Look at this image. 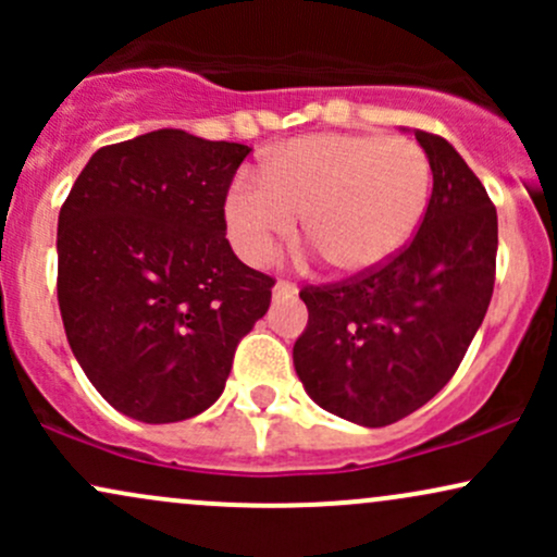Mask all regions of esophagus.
Returning <instances> with one entry per match:
<instances>
[{
    "label": "esophagus",
    "mask_w": 557,
    "mask_h": 557,
    "mask_svg": "<svg viewBox=\"0 0 557 557\" xmlns=\"http://www.w3.org/2000/svg\"><path fill=\"white\" fill-rule=\"evenodd\" d=\"M296 296H298V287L293 283H285V280H280V283H274V287H272L274 300H287V298H296Z\"/></svg>",
    "instance_id": "1"
}]
</instances>
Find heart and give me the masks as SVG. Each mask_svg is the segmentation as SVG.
Returning <instances> with one entry per match:
<instances>
[{
  "label": "heart",
  "instance_id": "obj_1",
  "mask_svg": "<svg viewBox=\"0 0 557 557\" xmlns=\"http://www.w3.org/2000/svg\"><path fill=\"white\" fill-rule=\"evenodd\" d=\"M264 180L238 177L225 220L248 261H267L290 238L298 214L306 235L343 274H367L398 257L430 201L432 170L421 146L372 133L306 136L264 159Z\"/></svg>",
  "mask_w": 557,
  "mask_h": 557
}]
</instances>
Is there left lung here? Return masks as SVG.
Segmentation results:
<instances>
[{
	"label": "left lung",
	"instance_id": "left-lung-1",
	"mask_svg": "<svg viewBox=\"0 0 557 557\" xmlns=\"http://www.w3.org/2000/svg\"><path fill=\"white\" fill-rule=\"evenodd\" d=\"M432 198L419 233L385 267L350 283L304 287L309 324L293 367L309 398L361 426H387L456 374L495 285L497 212L445 138L417 131Z\"/></svg>",
	"mask_w": 557,
	"mask_h": 557
}]
</instances>
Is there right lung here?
I'll list each match as a JSON object with an SVG mask.
<instances>
[{
	"instance_id": "obj_1",
	"label": "right lung",
	"mask_w": 557,
	"mask_h": 557,
	"mask_svg": "<svg viewBox=\"0 0 557 557\" xmlns=\"http://www.w3.org/2000/svg\"><path fill=\"white\" fill-rule=\"evenodd\" d=\"M248 146L175 127L104 146L57 222V298L73 356L125 417H198L274 280L235 257L225 198Z\"/></svg>"
}]
</instances>
